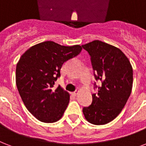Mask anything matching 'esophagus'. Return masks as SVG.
Returning <instances> with one entry per match:
<instances>
[{"mask_svg": "<svg viewBox=\"0 0 146 146\" xmlns=\"http://www.w3.org/2000/svg\"><path fill=\"white\" fill-rule=\"evenodd\" d=\"M78 93H79V90H76L75 92H73V95L76 96L78 94Z\"/></svg>", "mask_w": 146, "mask_h": 146, "instance_id": "1", "label": "esophagus"}]
</instances>
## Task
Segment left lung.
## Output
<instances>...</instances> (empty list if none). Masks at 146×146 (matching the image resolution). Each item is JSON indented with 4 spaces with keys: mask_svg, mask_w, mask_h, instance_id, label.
Instances as JSON below:
<instances>
[{
    "mask_svg": "<svg viewBox=\"0 0 146 146\" xmlns=\"http://www.w3.org/2000/svg\"><path fill=\"white\" fill-rule=\"evenodd\" d=\"M91 56L96 80L102 83L93 102L84 107L86 119L94 125H105L121 113L129 97L133 83L130 61L120 49L100 40L82 45Z\"/></svg>",
    "mask_w": 146,
    "mask_h": 146,
    "instance_id": "obj_1",
    "label": "left lung"
}]
</instances>
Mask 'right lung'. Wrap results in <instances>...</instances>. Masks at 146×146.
I'll return each instance as SVG.
<instances>
[{"label":"right lung","instance_id":"add662e5","mask_svg":"<svg viewBox=\"0 0 146 146\" xmlns=\"http://www.w3.org/2000/svg\"><path fill=\"white\" fill-rule=\"evenodd\" d=\"M80 45L62 46L45 41L29 48L17 63L16 84L24 105L41 122L60 119L70 102V93L53 88L66 61L77 56Z\"/></svg>","mask_w":146,"mask_h":146}]
</instances>
